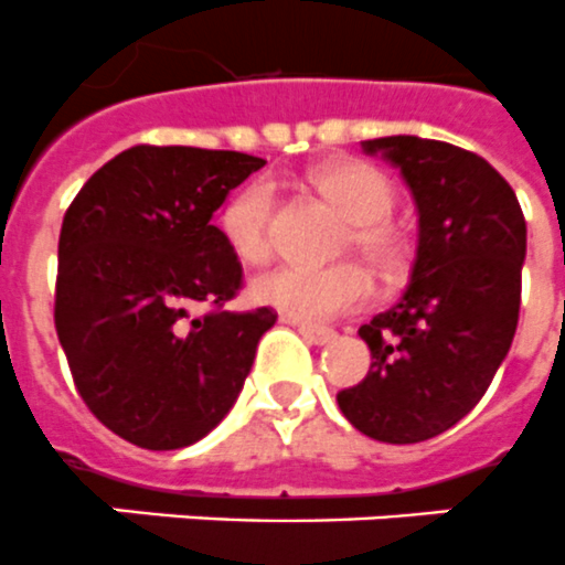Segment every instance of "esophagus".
Returning <instances> with one entry per match:
<instances>
[{
    "label": "esophagus",
    "mask_w": 565,
    "mask_h": 565,
    "mask_svg": "<svg viewBox=\"0 0 565 565\" xmlns=\"http://www.w3.org/2000/svg\"><path fill=\"white\" fill-rule=\"evenodd\" d=\"M290 324H296L298 333L310 342V345H330L333 339H337V330L330 328H316V324H307V322H296V319H287Z\"/></svg>",
    "instance_id": "esophagus-1"
}]
</instances>
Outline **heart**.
<instances>
[{"instance_id": "heart-1", "label": "heart", "mask_w": 565, "mask_h": 565, "mask_svg": "<svg viewBox=\"0 0 565 565\" xmlns=\"http://www.w3.org/2000/svg\"><path fill=\"white\" fill-rule=\"evenodd\" d=\"M313 185L337 205L354 226L348 246L356 249L369 267L383 278H394L406 267V241L386 217L394 209V191L377 168L356 159H333L319 164ZM275 185L269 179H252L220 214L223 237L237 258L264 264L273 255ZM371 296V278L360 264L337 267H278L252 281V298L296 322H328L362 307Z\"/></svg>"}]
</instances>
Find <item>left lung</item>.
<instances>
[{
	"mask_svg": "<svg viewBox=\"0 0 565 565\" xmlns=\"http://www.w3.org/2000/svg\"><path fill=\"white\" fill-rule=\"evenodd\" d=\"M401 168L417 205V252L397 305L362 324V383L337 403L362 435L417 444L447 433L488 392L520 322L525 217L493 164L420 136L362 141Z\"/></svg>",
	"mask_w": 565,
	"mask_h": 565,
	"instance_id": "1",
	"label": "left lung"
}]
</instances>
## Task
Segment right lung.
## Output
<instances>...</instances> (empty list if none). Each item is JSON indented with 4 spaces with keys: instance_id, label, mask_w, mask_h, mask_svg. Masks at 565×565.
<instances>
[{
    "instance_id": "add662e5",
    "label": "right lung",
    "mask_w": 565,
    "mask_h": 565,
    "mask_svg": "<svg viewBox=\"0 0 565 565\" xmlns=\"http://www.w3.org/2000/svg\"><path fill=\"white\" fill-rule=\"evenodd\" d=\"M264 164L237 150L139 145L68 205L54 328L84 403L124 441L191 447L235 406L278 316L191 307H223L241 290V260L211 217Z\"/></svg>"
}]
</instances>
